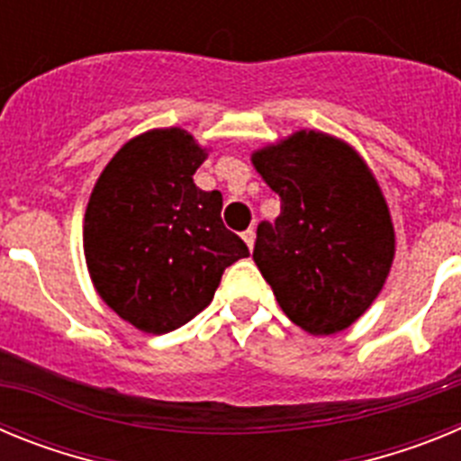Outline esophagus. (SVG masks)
<instances>
[{
	"mask_svg": "<svg viewBox=\"0 0 461 461\" xmlns=\"http://www.w3.org/2000/svg\"><path fill=\"white\" fill-rule=\"evenodd\" d=\"M242 240H244V242H247V247H249V249H254L256 233H254V230H251V228H247V230H244V233H242Z\"/></svg>",
	"mask_w": 461,
	"mask_h": 461,
	"instance_id": "obj_1",
	"label": "esophagus"
}]
</instances>
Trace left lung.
I'll use <instances>...</instances> for the list:
<instances>
[{
	"label": "left lung",
	"instance_id": "8db88e82",
	"mask_svg": "<svg viewBox=\"0 0 461 461\" xmlns=\"http://www.w3.org/2000/svg\"><path fill=\"white\" fill-rule=\"evenodd\" d=\"M281 198L256 230L254 260L288 319L335 335L372 307L394 258L381 186L360 154L335 136L303 131L251 154Z\"/></svg>",
	"mask_w": 461,
	"mask_h": 461
}]
</instances>
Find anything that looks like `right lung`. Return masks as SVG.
Listing matches in <instances>:
<instances>
[{
	"label": "right lung",
	"mask_w": 461,
	"mask_h": 461,
	"mask_svg": "<svg viewBox=\"0 0 461 461\" xmlns=\"http://www.w3.org/2000/svg\"><path fill=\"white\" fill-rule=\"evenodd\" d=\"M207 149L180 126L131 138L110 158L85 212L83 247L99 297L149 335L189 323L223 270L249 256L221 221L219 191L194 185Z\"/></svg>",
	"instance_id": "1"
}]
</instances>
